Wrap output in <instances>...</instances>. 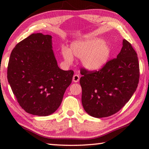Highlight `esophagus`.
<instances>
[{"label": "esophagus", "mask_w": 149, "mask_h": 149, "mask_svg": "<svg viewBox=\"0 0 149 149\" xmlns=\"http://www.w3.org/2000/svg\"><path fill=\"white\" fill-rule=\"evenodd\" d=\"M79 79H80V77L79 75L77 74H75L74 76H73V81H74V83H77V82L79 81Z\"/></svg>", "instance_id": "1"}]
</instances>
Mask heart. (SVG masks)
<instances>
[{"mask_svg":"<svg viewBox=\"0 0 149 149\" xmlns=\"http://www.w3.org/2000/svg\"><path fill=\"white\" fill-rule=\"evenodd\" d=\"M72 53L75 56L82 58V63L88 70L95 71L102 68L108 61L111 49L102 39L93 38L73 43L70 50L63 49V57L68 64L74 61Z\"/></svg>","mask_w":149,"mask_h":149,"instance_id":"1","label":"heart"}]
</instances>
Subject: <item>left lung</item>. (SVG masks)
Returning <instances> with one entry per match:
<instances>
[{"mask_svg": "<svg viewBox=\"0 0 149 149\" xmlns=\"http://www.w3.org/2000/svg\"><path fill=\"white\" fill-rule=\"evenodd\" d=\"M122 44L116 58L109 60L99 70L81 69L82 104L91 116L107 117L119 111L138 87L140 67L137 54L126 40Z\"/></svg>", "mask_w": 149, "mask_h": 149, "instance_id": "left-lung-1", "label": "left lung"}]
</instances>
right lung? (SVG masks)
I'll return each mask as SVG.
<instances>
[{
	"label": "right lung",
	"instance_id": "1",
	"mask_svg": "<svg viewBox=\"0 0 149 149\" xmlns=\"http://www.w3.org/2000/svg\"><path fill=\"white\" fill-rule=\"evenodd\" d=\"M74 75L59 68L54 54L52 36L32 34L13 49L8 80L22 109L45 116L58 109Z\"/></svg>",
	"mask_w": 149,
	"mask_h": 149
}]
</instances>
